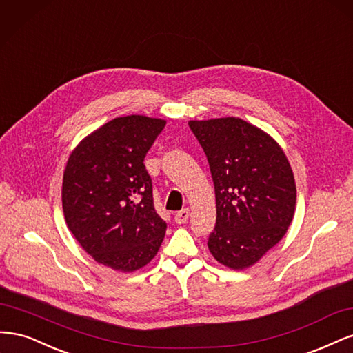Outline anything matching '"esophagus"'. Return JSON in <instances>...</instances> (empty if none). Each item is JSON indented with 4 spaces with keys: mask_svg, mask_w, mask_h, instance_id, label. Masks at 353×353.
Wrapping results in <instances>:
<instances>
[{
    "mask_svg": "<svg viewBox=\"0 0 353 353\" xmlns=\"http://www.w3.org/2000/svg\"><path fill=\"white\" fill-rule=\"evenodd\" d=\"M188 216H190V210L188 209H183L175 213V222L176 223H185L188 221Z\"/></svg>",
    "mask_w": 353,
    "mask_h": 353,
    "instance_id": "obj_1",
    "label": "esophagus"
}]
</instances>
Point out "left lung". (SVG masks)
<instances>
[{
    "label": "left lung",
    "instance_id": "8db88e82",
    "mask_svg": "<svg viewBox=\"0 0 353 353\" xmlns=\"http://www.w3.org/2000/svg\"><path fill=\"white\" fill-rule=\"evenodd\" d=\"M215 185L216 223L209 250L219 263L244 270L279 243L292 223L296 184L272 138L239 117L190 121Z\"/></svg>",
    "mask_w": 353,
    "mask_h": 353
}]
</instances>
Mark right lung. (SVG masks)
<instances>
[{
    "label": "right lung",
    "mask_w": 353,
    "mask_h": 353,
    "mask_svg": "<svg viewBox=\"0 0 353 353\" xmlns=\"http://www.w3.org/2000/svg\"><path fill=\"white\" fill-rule=\"evenodd\" d=\"M166 122L131 114L108 122L72 152L61 203L69 230L94 261L132 272L150 262L163 241L144 157Z\"/></svg>",
    "instance_id": "1"
}]
</instances>
